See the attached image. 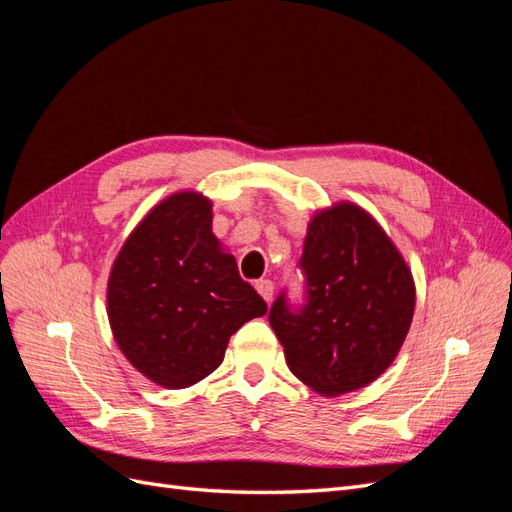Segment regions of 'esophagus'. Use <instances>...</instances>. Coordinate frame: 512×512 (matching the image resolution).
Wrapping results in <instances>:
<instances>
[{
	"instance_id": "1",
	"label": "esophagus",
	"mask_w": 512,
	"mask_h": 512,
	"mask_svg": "<svg viewBox=\"0 0 512 512\" xmlns=\"http://www.w3.org/2000/svg\"><path fill=\"white\" fill-rule=\"evenodd\" d=\"M254 288L258 290L260 297L265 299L267 303L273 299V282H271V280H258V282L254 284Z\"/></svg>"
}]
</instances>
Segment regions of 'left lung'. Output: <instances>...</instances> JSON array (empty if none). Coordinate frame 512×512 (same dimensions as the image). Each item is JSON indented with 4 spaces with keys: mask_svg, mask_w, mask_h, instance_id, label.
Wrapping results in <instances>:
<instances>
[{
    "mask_svg": "<svg viewBox=\"0 0 512 512\" xmlns=\"http://www.w3.org/2000/svg\"><path fill=\"white\" fill-rule=\"evenodd\" d=\"M303 303L286 290L269 309L290 371L322 395L376 380L393 363L414 314V282L393 241L354 205L318 213L299 260Z\"/></svg>",
    "mask_w": 512,
    "mask_h": 512,
    "instance_id": "left-lung-1",
    "label": "left lung"
}]
</instances>
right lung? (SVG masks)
Here are the masks:
<instances>
[{"mask_svg":"<svg viewBox=\"0 0 512 512\" xmlns=\"http://www.w3.org/2000/svg\"><path fill=\"white\" fill-rule=\"evenodd\" d=\"M267 314L211 232L200 194L166 198L123 243L108 280V320L128 361L166 389L220 367L232 333Z\"/></svg>","mask_w":512,"mask_h":512,"instance_id":"add662e5","label":"right lung"}]
</instances>
